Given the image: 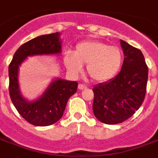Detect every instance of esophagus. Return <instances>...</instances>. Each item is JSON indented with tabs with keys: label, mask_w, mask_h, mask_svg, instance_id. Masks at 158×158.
Instances as JSON below:
<instances>
[{
	"label": "esophagus",
	"mask_w": 158,
	"mask_h": 158,
	"mask_svg": "<svg viewBox=\"0 0 158 158\" xmlns=\"http://www.w3.org/2000/svg\"><path fill=\"white\" fill-rule=\"evenodd\" d=\"M78 87H79V90H85V89H87V86H86V85H84V84H79V86H78Z\"/></svg>",
	"instance_id": "esophagus-1"
}]
</instances>
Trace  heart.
Segmentation results:
<instances>
[{
	"label": "heart",
	"instance_id": "b5f03b06",
	"mask_svg": "<svg viewBox=\"0 0 158 158\" xmlns=\"http://www.w3.org/2000/svg\"><path fill=\"white\" fill-rule=\"evenodd\" d=\"M123 60L119 48L98 40L80 42L75 45L73 54L64 56L66 67L72 75H79L83 64H87V73L97 83L113 79L120 70Z\"/></svg>",
	"mask_w": 158,
	"mask_h": 158
}]
</instances>
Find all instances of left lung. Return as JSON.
<instances>
[{
	"instance_id": "8db88e82",
	"label": "left lung",
	"mask_w": 158,
	"mask_h": 158,
	"mask_svg": "<svg viewBox=\"0 0 158 158\" xmlns=\"http://www.w3.org/2000/svg\"><path fill=\"white\" fill-rule=\"evenodd\" d=\"M124 61L114 78L93 87V111L105 124H118L127 120L139 109L145 98L148 67L139 49L120 40Z\"/></svg>"
}]
</instances>
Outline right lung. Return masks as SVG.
<instances>
[{
	"label": "right lung",
	"mask_w": 158,
	"mask_h": 158,
	"mask_svg": "<svg viewBox=\"0 0 158 158\" xmlns=\"http://www.w3.org/2000/svg\"><path fill=\"white\" fill-rule=\"evenodd\" d=\"M60 32L40 35L17 49L9 67V94L13 105L27 122L37 127H47L58 122L64 114L68 99L77 91L78 83L55 79L39 98L30 101L21 94L19 67L28 56L59 55L62 52Z\"/></svg>",
	"instance_id": "add662e5"
}]
</instances>
